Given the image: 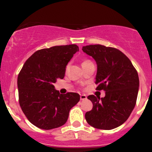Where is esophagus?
Here are the masks:
<instances>
[{
    "label": "esophagus",
    "instance_id": "34e87169",
    "mask_svg": "<svg viewBox=\"0 0 152 152\" xmlns=\"http://www.w3.org/2000/svg\"><path fill=\"white\" fill-rule=\"evenodd\" d=\"M80 99L82 101L86 100V99H87V96H85V95H81V96H80Z\"/></svg>",
    "mask_w": 152,
    "mask_h": 152
}]
</instances>
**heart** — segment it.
I'll return each instance as SVG.
<instances>
[{"instance_id":"b5f03b06","label":"heart","mask_w":152,"mask_h":152,"mask_svg":"<svg viewBox=\"0 0 152 152\" xmlns=\"http://www.w3.org/2000/svg\"><path fill=\"white\" fill-rule=\"evenodd\" d=\"M89 62V61H88V60H85V61H84L83 63H85V62ZM83 63H82V64H83Z\"/></svg>"}]
</instances>
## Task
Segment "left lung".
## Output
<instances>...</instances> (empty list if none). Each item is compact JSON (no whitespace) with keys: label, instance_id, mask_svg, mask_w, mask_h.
<instances>
[{"label":"left lung","instance_id":"1","mask_svg":"<svg viewBox=\"0 0 152 152\" xmlns=\"http://www.w3.org/2000/svg\"><path fill=\"white\" fill-rule=\"evenodd\" d=\"M97 64L96 90L105 91V96L90 95L92 110L85 113V119L92 126L110 130L122 125L132 112L139 89V77L128 57L118 49L102 45L82 47Z\"/></svg>","mask_w":152,"mask_h":152}]
</instances>
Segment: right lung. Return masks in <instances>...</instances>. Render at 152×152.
I'll return each mask as SVG.
<instances>
[{
    "mask_svg": "<svg viewBox=\"0 0 152 152\" xmlns=\"http://www.w3.org/2000/svg\"><path fill=\"white\" fill-rule=\"evenodd\" d=\"M77 51L76 45H58L37 50L26 61L18 77L19 103L35 126L45 130L62 126L80 100L78 93L59 94L53 86L63 79L67 63Z\"/></svg>",
    "mask_w": 152,
    "mask_h": 152,
    "instance_id": "1",
    "label": "right lung"
}]
</instances>
